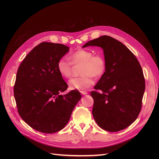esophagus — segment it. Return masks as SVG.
Returning a JSON list of instances; mask_svg holds the SVG:
<instances>
[{"label": "esophagus", "mask_w": 159, "mask_h": 159, "mask_svg": "<svg viewBox=\"0 0 159 159\" xmlns=\"http://www.w3.org/2000/svg\"><path fill=\"white\" fill-rule=\"evenodd\" d=\"M80 93L82 94V95H87L88 93L87 91H81Z\"/></svg>", "instance_id": "obj_1"}]
</instances>
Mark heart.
Wrapping results in <instances>:
<instances>
[{"label": "heart", "mask_w": 159, "mask_h": 159, "mask_svg": "<svg viewBox=\"0 0 159 159\" xmlns=\"http://www.w3.org/2000/svg\"><path fill=\"white\" fill-rule=\"evenodd\" d=\"M72 62L65 57H61L57 62V70L64 78H68L72 74V64H82L81 74L79 77L72 78L68 81L71 89L85 90L93 84L92 76H99L103 74L105 68V62L102 56L93 55L92 53L85 50H79L70 55Z\"/></svg>", "instance_id": "obj_1"}]
</instances>
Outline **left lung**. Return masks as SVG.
<instances>
[{"label": "left lung", "instance_id": "1", "mask_svg": "<svg viewBox=\"0 0 159 159\" xmlns=\"http://www.w3.org/2000/svg\"><path fill=\"white\" fill-rule=\"evenodd\" d=\"M99 46L103 50L105 72L95 89L92 114L95 122L105 131L117 132L135 121L141 111L145 89L143 72L137 57L123 43L102 36L83 46Z\"/></svg>", "mask_w": 159, "mask_h": 159}]
</instances>
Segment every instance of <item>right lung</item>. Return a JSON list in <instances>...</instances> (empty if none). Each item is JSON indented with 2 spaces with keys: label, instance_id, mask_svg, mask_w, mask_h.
I'll return each mask as SVG.
<instances>
[{
  "label": "right lung",
  "instance_id": "right-lung-1",
  "mask_svg": "<svg viewBox=\"0 0 159 159\" xmlns=\"http://www.w3.org/2000/svg\"><path fill=\"white\" fill-rule=\"evenodd\" d=\"M70 48L42 42L32 50L18 69L14 95L18 112L28 125L38 131L54 133L68 123L80 93L68 88L57 70V62Z\"/></svg>",
  "mask_w": 159,
  "mask_h": 159
}]
</instances>
